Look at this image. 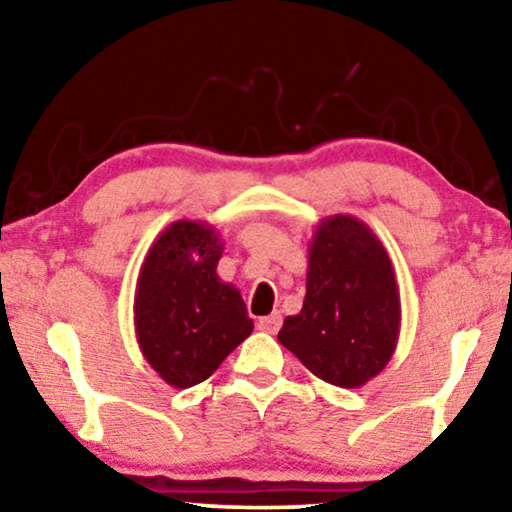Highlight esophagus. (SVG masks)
<instances>
[{
    "instance_id": "1",
    "label": "esophagus",
    "mask_w": 512,
    "mask_h": 512,
    "mask_svg": "<svg viewBox=\"0 0 512 512\" xmlns=\"http://www.w3.org/2000/svg\"><path fill=\"white\" fill-rule=\"evenodd\" d=\"M279 326H282V314H279V312L270 314V317L258 319V328H261V331H265V333L275 335L279 331Z\"/></svg>"
}]
</instances>
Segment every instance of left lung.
<instances>
[{"instance_id":"left-lung-1","label":"left lung","mask_w":512,"mask_h":512,"mask_svg":"<svg viewBox=\"0 0 512 512\" xmlns=\"http://www.w3.org/2000/svg\"><path fill=\"white\" fill-rule=\"evenodd\" d=\"M303 310L277 340L328 384L356 389L380 375L401 333V296L387 249L366 223L319 221L307 256Z\"/></svg>"}]
</instances>
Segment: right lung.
Here are the masks:
<instances>
[{
	"label": "right lung",
	"mask_w": 512,
	"mask_h": 512,
	"mask_svg": "<svg viewBox=\"0 0 512 512\" xmlns=\"http://www.w3.org/2000/svg\"><path fill=\"white\" fill-rule=\"evenodd\" d=\"M221 254L214 226L184 219L156 237L139 270V349L174 389L205 382L254 331L240 291L216 275Z\"/></svg>",
	"instance_id": "right-lung-1"
}]
</instances>
